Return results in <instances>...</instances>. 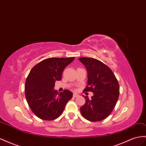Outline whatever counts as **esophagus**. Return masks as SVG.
I'll list each match as a JSON object with an SVG mask.
<instances>
[{"mask_svg":"<svg viewBox=\"0 0 146 146\" xmlns=\"http://www.w3.org/2000/svg\"><path fill=\"white\" fill-rule=\"evenodd\" d=\"M77 96H78L77 94H73V97H74V98H76V97H77Z\"/></svg>","mask_w":146,"mask_h":146,"instance_id":"1","label":"esophagus"}]
</instances>
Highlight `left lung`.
Instances as JSON below:
<instances>
[{
  "mask_svg": "<svg viewBox=\"0 0 146 146\" xmlns=\"http://www.w3.org/2000/svg\"><path fill=\"white\" fill-rule=\"evenodd\" d=\"M78 60L88 72V85L84 92H92V99L84 96L85 104L80 112L90 121H101L112 112L119 96V82L112 70L103 62L92 58L82 57Z\"/></svg>",
  "mask_w": 146,
  "mask_h": 146,
  "instance_id": "1",
  "label": "left lung"
}]
</instances>
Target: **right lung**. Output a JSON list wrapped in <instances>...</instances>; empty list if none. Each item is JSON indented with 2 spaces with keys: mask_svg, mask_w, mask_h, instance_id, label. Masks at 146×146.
<instances>
[{
  "mask_svg": "<svg viewBox=\"0 0 146 146\" xmlns=\"http://www.w3.org/2000/svg\"><path fill=\"white\" fill-rule=\"evenodd\" d=\"M75 58H49L35 65L27 76L25 96L31 111L39 119L53 120L60 117L72 98L68 90L58 93L53 89L56 80H61L62 71Z\"/></svg>",
  "mask_w": 146,
  "mask_h": 146,
  "instance_id": "1",
  "label": "right lung"
}]
</instances>
